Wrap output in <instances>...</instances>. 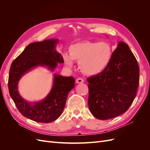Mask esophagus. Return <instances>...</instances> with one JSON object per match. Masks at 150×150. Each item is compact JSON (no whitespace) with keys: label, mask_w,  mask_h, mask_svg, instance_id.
<instances>
[{"label":"esophagus","mask_w":150,"mask_h":150,"mask_svg":"<svg viewBox=\"0 0 150 150\" xmlns=\"http://www.w3.org/2000/svg\"><path fill=\"white\" fill-rule=\"evenodd\" d=\"M84 80L81 78H77V79H76V83H84Z\"/></svg>","instance_id":"esophagus-1"}]
</instances>
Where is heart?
<instances>
[{"label":"heart","mask_w":150,"mask_h":150,"mask_svg":"<svg viewBox=\"0 0 150 150\" xmlns=\"http://www.w3.org/2000/svg\"><path fill=\"white\" fill-rule=\"evenodd\" d=\"M69 54H63L65 64L69 67L74 66V60L79 62L84 73L94 75L103 71L110 64L113 51L106 42L84 41L71 45Z\"/></svg>","instance_id":"heart-1"}]
</instances>
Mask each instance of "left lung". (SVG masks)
<instances>
[{
	"mask_svg": "<svg viewBox=\"0 0 150 150\" xmlns=\"http://www.w3.org/2000/svg\"><path fill=\"white\" fill-rule=\"evenodd\" d=\"M87 81L88 106L95 117L111 119L128 110L136 97L139 81L137 59L128 44L120 42L109 66Z\"/></svg>",
	"mask_w": 150,
	"mask_h": 150,
	"instance_id": "1",
	"label": "left lung"
}]
</instances>
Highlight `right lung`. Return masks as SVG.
<instances>
[{
  "label": "right lung",
  "instance_id": "right-lung-1",
  "mask_svg": "<svg viewBox=\"0 0 150 150\" xmlns=\"http://www.w3.org/2000/svg\"><path fill=\"white\" fill-rule=\"evenodd\" d=\"M58 39H47L29 44L12 62L8 76L10 96L21 114L38 122H51L57 120L64 110L67 95L74 88L73 77L54 74L52 88L47 96L40 102L26 101L19 94L17 86L21 77L37 66H46L52 71L57 63H64L61 54L56 50Z\"/></svg>",
  "mask_w": 150,
  "mask_h": 150
}]
</instances>
